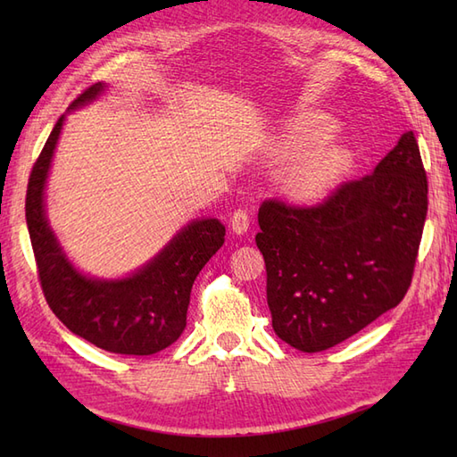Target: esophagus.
Returning a JSON list of instances; mask_svg holds the SVG:
<instances>
[{"label": "esophagus", "instance_id": "esophagus-1", "mask_svg": "<svg viewBox=\"0 0 457 457\" xmlns=\"http://www.w3.org/2000/svg\"><path fill=\"white\" fill-rule=\"evenodd\" d=\"M229 223H231V229H234V234L244 236L245 231L249 229V213H247V210H241V208L236 210L234 213H231Z\"/></svg>", "mask_w": 457, "mask_h": 457}]
</instances>
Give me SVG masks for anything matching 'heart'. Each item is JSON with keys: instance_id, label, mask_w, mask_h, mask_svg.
Here are the masks:
<instances>
[{"instance_id": "heart-1", "label": "heart", "mask_w": 457, "mask_h": 457, "mask_svg": "<svg viewBox=\"0 0 457 457\" xmlns=\"http://www.w3.org/2000/svg\"><path fill=\"white\" fill-rule=\"evenodd\" d=\"M336 120L326 113H306L290 123L278 151L300 159L287 174V192L296 200H314L336 187L349 167L352 154L342 145H326L336 133Z\"/></svg>"}]
</instances>
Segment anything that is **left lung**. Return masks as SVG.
Returning a JSON list of instances; mask_svg holds the SVG:
<instances>
[{"instance_id": "8db88e82", "label": "left lung", "mask_w": 457, "mask_h": 457, "mask_svg": "<svg viewBox=\"0 0 457 457\" xmlns=\"http://www.w3.org/2000/svg\"><path fill=\"white\" fill-rule=\"evenodd\" d=\"M428 212L414 133L361 179L320 204L269 198L259 208L275 334L300 352L342 344L404 298Z\"/></svg>"}]
</instances>
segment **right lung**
I'll use <instances>...</instances> for the list:
<instances>
[{"mask_svg":"<svg viewBox=\"0 0 457 457\" xmlns=\"http://www.w3.org/2000/svg\"><path fill=\"white\" fill-rule=\"evenodd\" d=\"M104 90L92 84L71 108L88 104ZM64 118H58L33 164L27 184L25 218L46 304L86 342L121 355H153L177 342L187 328L190 290L202 267L223 245L226 228L198 220L184 228L147 267L123 280L80 275L64 257L48 228L43 190Z\"/></svg>","mask_w":457,"mask_h":457,"instance_id":"obj_1","label":"right lung"}]
</instances>
